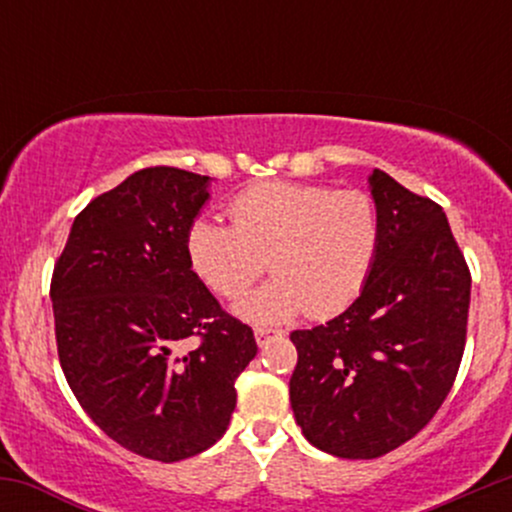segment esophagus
<instances>
[{"mask_svg": "<svg viewBox=\"0 0 512 512\" xmlns=\"http://www.w3.org/2000/svg\"><path fill=\"white\" fill-rule=\"evenodd\" d=\"M279 330H269V327H257L255 330V339H257V344L260 346H264L269 342V339H274V337H279Z\"/></svg>", "mask_w": 512, "mask_h": 512, "instance_id": "esophagus-1", "label": "esophagus"}]
</instances>
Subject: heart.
I'll use <instances>...</instances> for the list:
<instances>
[{
	"label": "heart",
	"mask_w": 512,
	"mask_h": 512,
	"mask_svg": "<svg viewBox=\"0 0 512 512\" xmlns=\"http://www.w3.org/2000/svg\"><path fill=\"white\" fill-rule=\"evenodd\" d=\"M233 226L197 216L185 233L192 272L221 298H240L238 315L260 325L298 313L339 315L366 289L378 262L383 226L373 197L361 190L267 180L228 202Z\"/></svg>",
	"instance_id": "1"
}]
</instances>
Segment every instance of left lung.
<instances>
[{
  "label": "left lung",
  "mask_w": 512,
  "mask_h": 512,
  "mask_svg": "<svg viewBox=\"0 0 512 512\" xmlns=\"http://www.w3.org/2000/svg\"><path fill=\"white\" fill-rule=\"evenodd\" d=\"M378 262L366 289L327 325L291 332L289 392L315 448L375 460L436 416L460 370L472 274L443 207L375 168Z\"/></svg>",
  "instance_id": "left-lung-1"
}]
</instances>
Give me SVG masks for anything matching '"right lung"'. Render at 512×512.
<instances>
[{
	"mask_svg": "<svg viewBox=\"0 0 512 512\" xmlns=\"http://www.w3.org/2000/svg\"><path fill=\"white\" fill-rule=\"evenodd\" d=\"M207 175L137 170L74 219L50 281L60 366L108 438L158 462L226 433L255 334L192 272L185 233Z\"/></svg>",
	"mask_w": 512,
	"mask_h": 512,
	"instance_id": "obj_1",
	"label": "right lung"
}]
</instances>
